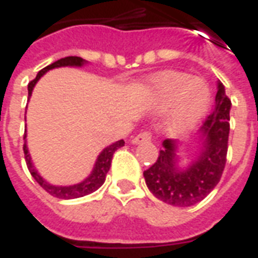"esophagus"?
Masks as SVG:
<instances>
[{
    "label": "esophagus",
    "instance_id": "obj_1",
    "mask_svg": "<svg viewBox=\"0 0 258 258\" xmlns=\"http://www.w3.org/2000/svg\"><path fill=\"white\" fill-rule=\"evenodd\" d=\"M151 134L149 133H141V134H138L137 137H134L133 140H131V142L134 144V145H140V144H142V142H148V141H151Z\"/></svg>",
    "mask_w": 258,
    "mask_h": 258
}]
</instances>
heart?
<instances>
[{"mask_svg":"<svg viewBox=\"0 0 258 258\" xmlns=\"http://www.w3.org/2000/svg\"><path fill=\"white\" fill-rule=\"evenodd\" d=\"M145 99L156 110L170 109L167 127L185 133L199 123L210 106V90L203 80L178 72L155 74L146 84Z\"/></svg>","mask_w":258,"mask_h":258,"instance_id":"b5f03b06","label":"heart"}]
</instances>
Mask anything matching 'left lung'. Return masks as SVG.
Returning a JSON list of instances; mask_svg holds the SVG:
<instances>
[{
	"label": "left lung",
	"mask_w": 258,
	"mask_h": 258,
	"mask_svg": "<svg viewBox=\"0 0 258 258\" xmlns=\"http://www.w3.org/2000/svg\"><path fill=\"white\" fill-rule=\"evenodd\" d=\"M231 101L221 81L217 83L214 110L206 118L198 135V149L182 164V142L163 141L156 163L144 171L152 194L164 203L189 207L203 200L216 188L227 162Z\"/></svg>",
	"instance_id": "left-lung-1"
}]
</instances>
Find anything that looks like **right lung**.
I'll use <instances>...</instances> for the list:
<instances>
[{"mask_svg":"<svg viewBox=\"0 0 258 258\" xmlns=\"http://www.w3.org/2000/svg\"><path fill=\"white\" fill-rule=\"evenodd\" d=\"M87 64V60H84L80 56H68V58H62L53 62L52 64H49L47 68H44L42 70L38 72V74L36 76V79L29 83L27 85V90H29V98L33 94V90L34 87L38 83V80L41 79L44 74L52 70V69L56 68H66V66H70V68H81ZM124 146V141H116L113 142L112 145L106 146L103 151L98 155L96 157V162L94 164V168L91 174L85 179H83L81 182L74 185H52L48 182L47 179H44L41 177V174L37 171V168L34 167V164L31 162V156L29 153V148H27V142H26V134H25V145H23V152H25V159L26 164H27V168L29 171L33 175V178L36 179L38 184L41 185L44 189L47 190L48 194L52 195L58 199H76V198H81V196H85V195H90L92 192H95L96 189H99L103 182H105V178H106V174L110 168V164H112V157L113 153L117 151L118 148Z\"/></svg>","mask_w":258,"mask_h":258,"instance_id":"1","label":"right lung"}]
</instances>
